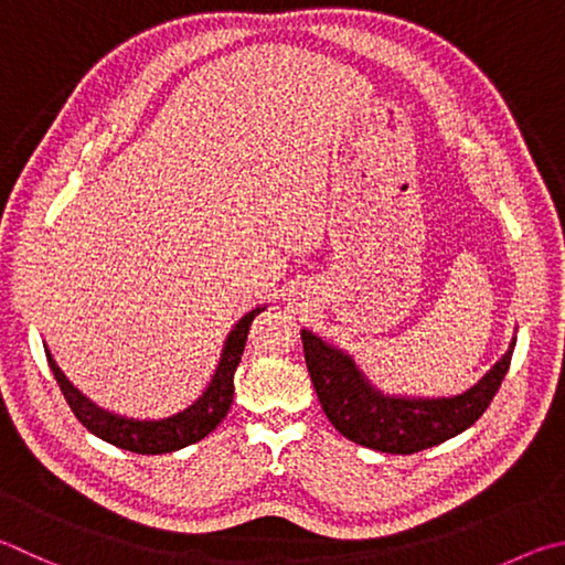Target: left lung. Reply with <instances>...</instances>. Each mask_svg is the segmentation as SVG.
I'll use <instances>...</instances> for the list:
<instances>
[{
	"instance_id": "left-lung-1",
	"label": "left lung",
	"mask_w": 565,
	"mask_h": 565,
	"mask_svg": "<svg viewBox=\"0 0 565 565\" xmlns=\"http://www.w3.org/2000/svg\"><path fill=\"white\" fill-rule=\"evenodd\" d=\"M305 362L324 414L342 437L384 454H414L457 437L477 422L507 377L513 348L483 374L479 384L457 397H387L364 380L350 354L302 330Z\"/></svg>"
}]
</instances>
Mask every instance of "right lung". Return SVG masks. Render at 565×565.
Wrapping results in <instances>:
<instances>
[{
  "label": "right lung",
  "mask_w": 565,
  "mask_h": 565,
  "mask_svg": "<svg viewBox=\"0 0 565 565\" xmlns=\"http://www.w3.org/2000/svg\"><path fill=\"white\" fill-rule=\"evenodd\" d=\"M263 310L265 308H255L253 312H247L245 318L235 324V330L227 334L221 362H217L211 387L203 392V397L198 399L193 407H188L185 412L175 414V417H168L161 422L124 419V417H116V414L98 409L96 404L88 402L82 392L68 384L62 370H58L56 362L52 360V354H46V360H49V367L54 372L58 390H62L66 404L76 414V419L82 422L88 431L96 434L98 439L114 444L118 449H128L136 454H168V451L183 449L188 444L201 441L225 419V414L233 404V392H235L233 380H235L237 364H241V358H243L247 332H250L255 315H260Z\"/></svg>",
  "instance_id": "right-lung-1"
}]
</instances>
